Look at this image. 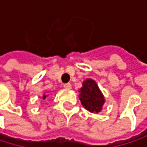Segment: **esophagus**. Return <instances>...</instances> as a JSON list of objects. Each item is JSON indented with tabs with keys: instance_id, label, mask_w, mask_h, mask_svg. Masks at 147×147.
Segmentation results:
<instances>
[{
	"instance_id": "esophagus-1",
	"label": "esophagus",
	"mask_w": 147,
	"mask_h": 147,
	"mask_svg": "<svg viewBox=\"0 0 147 147\" xmlns=\"http://www.w3.org/2000/svg\"><path fill=\"white\" fill-rule=\"evenodd\" d=\"M64 88L65 89H71V83H65V84H64Z\"/></svg>"
}]
</instances>
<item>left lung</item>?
Returning <instances> with one entry per match:
<instances>
[{
  "label": "left lung",
  "mask_w": 147,
  "mask_h": 147,
  "mask_svg": "<svg viewBox=\"0 0 147 147\" xmlns=\"http://www.w3.org/2000/svg\"><path fill=\"white\" fill-rule=\"evenodd\" d=\"M79 92V99L85 109L93 113H98L102 110L105 98L93 79H86L82 82V87Z\"/></svg>",
  "instance_id": "8db88e82"
}]
</instances>
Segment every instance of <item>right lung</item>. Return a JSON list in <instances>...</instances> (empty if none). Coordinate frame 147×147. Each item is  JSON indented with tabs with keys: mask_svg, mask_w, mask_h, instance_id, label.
Masks as SVG:
<instances>
[{
	"mask_svg": "<svg viewBox=\"0 0 147 147\" xmlns=\"http://www.w3.org/2000/svg\"><path fill=\"white\" fill-rule=\"evenodd\" d=\"M46 97H47V95H43V96H42V99H43V100H45V99H46Z\"/></svg>",
	"mask_w": 147,
	"mask_h": 147,
	"instance_id": "add662e5",
	"label": "right lung"
}]
</instances>
